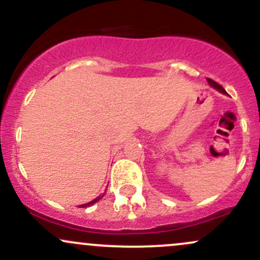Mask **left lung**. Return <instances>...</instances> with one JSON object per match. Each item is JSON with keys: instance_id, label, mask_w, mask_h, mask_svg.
<instances>
[{"instance_id": "obj_1", "label": "left lung", "mask_w": 260, "mask_h": 260, "mask_svg": "<svg viewBox=\"0 0 260 260\" xmlns=\"http://www.w3.org/2000/svg\"><path fill=\"white\" fill-rule=\"evenodd\" d=\"M207 80H208V83H209V84H210L211 86H214V88H215L216 90H219L220 92H222V94H226L225 89H223L221 85H220V84H217L216 82H214V80H213V79H210V78H207Z\"/></svg>"}]
</instances>
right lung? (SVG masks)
Wrapping results in <instances>:
<instances>
[{
	"label": "right lung",
	"instance_id": "right-lung-1",
	"mask_svg": "<svg viewBox=\"0 0 260 260\" xmlns=\"http://www.w3.org/2000/svg\"><path fill=\"white\" fill-rule=\"evenodd\" d=\"M104 196V194H103ZM103 196L101 197H98L96 199H94V201H91L90 203H86V204H83V205H80V207H83V208H86V207H89V205H91V204H94V203H96L98 201H99L100 198H103Z\"/></svg>",
	"mask_w": 260,
	"mask_h": 260
}]
</instances>
